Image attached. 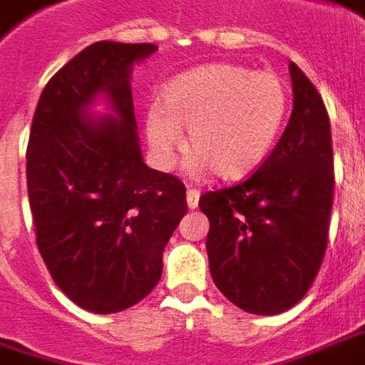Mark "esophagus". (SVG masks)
I'll list each match as a JSON object with an SVG mask.
<instances>
[{
    "label": "esophagus",
    "instance_id": "obj_1",
    "mask_svg": "<svg viewBox=\"0 0 365 365\" xmlns=\"http://www.w3.org/2000/svg\"><path fill=\"white\" fill-rule=\"evenodd\" d=\"M185 202H187V207H190V210H195V207H197V202H200V192H197V190H187Z\"/></svg>",
    "mask_w": 365,
    "mask_h": 365
}]
</instances>
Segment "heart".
I'll return each mask as SVG.
<instances>
[{
    "mask_svg": "<svg viewBox=\"0 0 365 365\" xmlns=\"http://www.w3.org/2000/svg\"><path fill=\"white\" fill-rule=\"evenodd\" d=\"M289 113V86L272 70L214 62L185 70L161 86L145 115V139L159 168L173 165L187 131L192 175L248 178L269 158Z\"/></svg>",
    "mask_w": 365,
    "mask_h": 365,
    "instance_id": "obj_1",
    "label": "heart"
}]
</instances>
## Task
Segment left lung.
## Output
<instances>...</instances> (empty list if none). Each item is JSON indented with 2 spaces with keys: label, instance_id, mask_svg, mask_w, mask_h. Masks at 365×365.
<instances>
[{
  "label": "left lung",
  "instance_id": "8db88e82",
  "mask_svg": "<svg viewBox=\"0 0 365 365\" xmlns=\"http://www.w3.org/2000/svg\"><path fill=\"white\" fill-rule=\"evenodd\" d=\"M293 113L283 137L246 182L207 192L210 274L246 313L297 305L319 272L333 206L331 127L313 82L295 62Z\"/></svg>",
  "mask_w": 365,
  "mask_h": 365
}]
</instances>
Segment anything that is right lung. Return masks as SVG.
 I'll return each mask as SVG.
<instances>
[{"instance_id": "obj_1", "label": "right lung", "mask_w": 365, "mask_h": 365, "mask_svg": "<svg viewBox=\"0 0 365 365\" xmlns=\"http://www.w3.org/2000/svg\"><path fill=\"white\" fill-rule=\"evenodd\" d=\"M155 44L95 42L50 78L26 153L36 242L78 307L119 313L161 279L163 250L187 212L185 185L147 168L131 70ZM98 100L107 115H91Z\"/></svg>"}]
</instances>
